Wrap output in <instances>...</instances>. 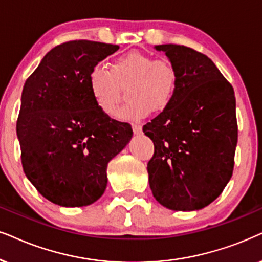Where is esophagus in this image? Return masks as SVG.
I'll list each match as a JSON object with an SVG mask.
<instances>
[{
    "mask_svg": "<svg viewBox=\"0 0 262 262\" xmlns=\"http://www.w3.org/2000/svg\"><path fill=\"white\" fill-rule=\"evenodd\" d=\"M132 130L135 135H139L142 132V126L139 124H132Z\"/></svg>",
    "mask_w": 262,
    "mask_h": 262,
    "instance_id": "esophagus-1",
    "label": "esophagus"
}]
</instances>
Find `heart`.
<instances>
[{"label":"heart","mask_w":262,"mask_h":262,"mask_svg":"<svg viewBox=\"0 0 262 262\" xmlns=\"http://www.w3.org/2000/svg\"><path fill=\"white\" fill-rule=\"evenodd\" d=\"M178 84V70L171 61L141 52L118 57L111 70L94 66L88 77L95 104L108 117L114 115L121 90L127 88L128 102L117 113L121 120H135L147 117L151 111H165L174 98Z\"/></svg>","instance_id":"obj_1"}]
</instances>
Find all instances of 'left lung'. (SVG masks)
Returning a JSON list of instances; mask_svg holds the SVG:
<instances>
[{"label": "left lung", "mask_w": 262, "mask_h": 262, "mask_svg": "<svg viewBox=\"0 0 262 262\" xmlns=\"http://www.w3.org/2000/svg\"><path fill=\"white\" fill-rule=\"evenodd\" d=\"M179 73L171 104L143 132L154 143L149 185L160 205L198 210L223 192L237 145L233 88L205 54L177 44L155 46Z\"/></svg>", "instance_id": "obj_1"}]
</instances>
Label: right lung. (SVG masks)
I'll list each match as a JSON object with an SVG mask.
<instances>
[{
  "mask_svg": "<svg viewBox=\"0 0 262 262\" xmlns=\"http://www.w3.org/2000/svg\"><path fill=\"white\" fill-rule=\"evenodd\" d=\"M118 46L70 40L53 48L27 78L16 135L24 172L43 198L89 206L103 195L107 165L132 137L127 123L95 104L88 77Z\"/></svg>",
  "mask_w": 262,
  "mask_h": 262,
  "instance_id": "1",
  "label": "right lung"
}]
</instances>
